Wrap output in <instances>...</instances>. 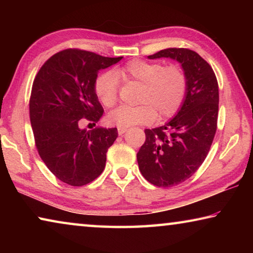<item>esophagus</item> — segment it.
I'll return each mask as SVG.
<instances>
[{
	"label": "esophagus",
	"mask_w": 253,
	"mask_h": 253,
	"mask_svg": "<svg viewBox=\"0 0 253 253\" xmlns=\"http://www.w3.org/2000/svg\"><path fill=\"white\" fill-rule=\"evenodd\" d=\"M117 130H118V134H119V135H123L124 132H125L127 129H126L125 127H118Z\"/></svg>",
	"instance_id": "34e87169"
}]
</instances>
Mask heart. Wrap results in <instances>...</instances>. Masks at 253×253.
<instances>
[{"instance_id":"heart-1","label":"heart","mask_w":253,"mask_h":253,"mask_svg":"<svg viewBox=\"0 0 253 253\" xmlns=\"http://www.w3.org/2000/svg\"><path fill=\"white\" fill-rule=\"evenodd\" d=\"M118 78L142 83L138 106H121L108 115V122L118 127L151 124L158 118L172 117L187 95L188 80L178 65L132 59L125 65L98 76L95 92L104 106H115L118 99Z\"/></svg>"}]
</instances>
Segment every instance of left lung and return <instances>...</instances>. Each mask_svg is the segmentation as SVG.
Segmentation results:
<instances>
[{"label":"left lung","mask_w":253,"mask_h":253,"mask_svg":"<svg viewBox=\"0 0 253 253\" xmlns=\"http://www.w3.org/2000/svg\"><path fill=\"white\" fill-rule=\"evenodd\" d=\"M148 58L176 60L188 80L176 116L164 126L145 129L146 140L137 153L140 173L149 183L172 187L190 178L208 156L217 128L219 85L212 67L193 50L169 48Z\"/></svg>","instance_id":"1"}]
</instances>
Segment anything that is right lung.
Segmentation results:
<instances>
[{
	"label": "right lung",
	"mask_w": 253,
	"mask_h": 253,
	"mask_svg": "<svg viewBox=\"0 0 253 253\" xmlns=\"http://www.w3.org/2000/svg\"><path fill=\"white\" fill-rule=\"evenodd\" d=\"M122 58L66 49L46 60L34 78L29 109L36 147L50 172L68 185H85L105 169L117 128L80 126L99 122L104 108L95 92L98 71Z\"/></svg>",
	"instance_id": "1"
}]
</instances>
